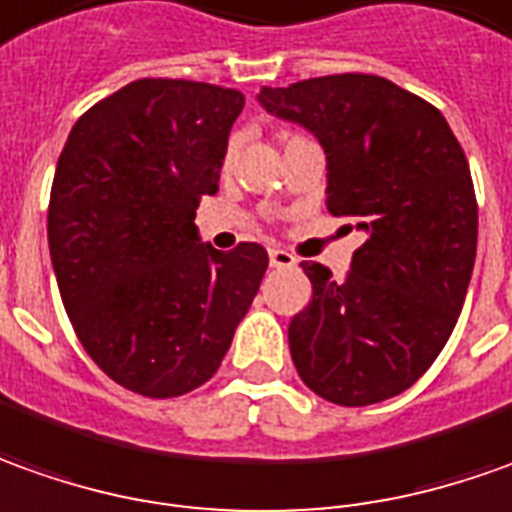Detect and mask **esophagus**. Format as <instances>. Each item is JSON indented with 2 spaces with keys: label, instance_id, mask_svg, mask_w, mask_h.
<instances>
[{
  "label": "esophagus",
  "instance_id": "obj_1",
  "mask_svg": "<svg viewBox=\"0 0 512 512\" xmlns=\"http://www.w3.org/2000/svg\"><path fill=\"white\" fill-rule=\"evenodd\" d=\"M269 263L274 269H294L297 266V257L291 255V252H285V249H271Z\"/></svg>",
  "mask_w": 512,
  "mask_h": 512
}]
</instances>
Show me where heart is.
I'll list each match as a JSON object with an SVG mask.
<instances>
[{
    "label": "heart",
    "mask_w": 512,
    "mask_h": 512,
    "mask_svg": "<svg viewBox=\"0 0 512 512\" xmlns=\"http://www.w3.org/2000/svg\"><path fill=\"white\" fill-rule=\"evenodd\" d=\"M297 139H305L302 134H285V145H291V142H297ZM235 151H238V142L232 139L227 145V151H224V168L232 165V159H235Z\"/></svg>",
    "instance_id": "obj_1"
}]
</instances>
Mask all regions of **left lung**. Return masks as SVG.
I'll list each match as a JSON object with an SVG mask.
<instances>
[{
    "label": "left lung",
    "mask_w": 512,
    "mask_h": 512,
    "mask_svg": "<svg viewBox=\"0 0 512 512\" xmlns=\"http://www.w3.org/2000/svg\"><path fill=\"white\" fill-rule=\"evenodd\" d=\"M257 100L322 142L328 212L367 232L339 283L302 263L314 297L288 325L294 367L339 406L395 398L440 356L468 294L479 207L465 151L431 103L378 75L263 86Z\"/></svg>",
    "instance_id": "obj_1"
}]
</instances>
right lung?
Segmentation results:
<instances>
[{
	"label": "right lung",
	"instance_id": "obj_1",
	"mask_svg": "<svg viewBox=\"0 0 512 512\" xmlns=\"http://www.w3.org/2000/svg\"><path fill=\"white\" fill-rule=\"evenodd\" d=\"M238 89L142 78L72 125L52 179L47 241L69 322L97 367L145 398L210 381L255 300L260 243H198Z\"/></svg>",
	"mask_w": 512,
	"mask_h": 512
}]
</instances>
